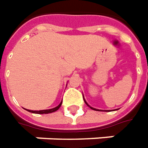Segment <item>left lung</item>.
<instances>
[{"instance_id": "8db88e82", "label": "left lung", "mask_w": 148, "mask_h": 148, "mask_svg": "<svg viewBox=\"0 0 148 148\" xmlns=\"http://www.w3.org/2000/svg\"><path fill=\"white\" fill-rule=\"evenodd\" d=\"M84 102H85V104L87 105L89 107L90 109H92V110H96V111H106V112H109V111H110V110H97V109H95V108H93V107L90 106H89V105H88V104L87 103V101H85V99H84Z\"/></svg>"}]
</instances>
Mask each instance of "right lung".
Masks as SVG:
<instances>
[{
    "instance_id": "right-lung-1",
    "label": "right lung",
    "mask_w": 148,
    "mask_h": 148,
    "mask_svg": "<svg viewBox=\"0 0 148 148\" xmlns=\"http://www.w3.org/2000/svg\"><path fill=\"white\" fill-rule=\"evenodd\" d=\"M61 105H62V101L59 104V106H57L55 107V108L50 109V110H26V109H25V110L29 111L30 113H33V114H47L53 113V112H55V111L58 110L60 109V107L61 106Z\"/></svg>"
}]
</instances>
